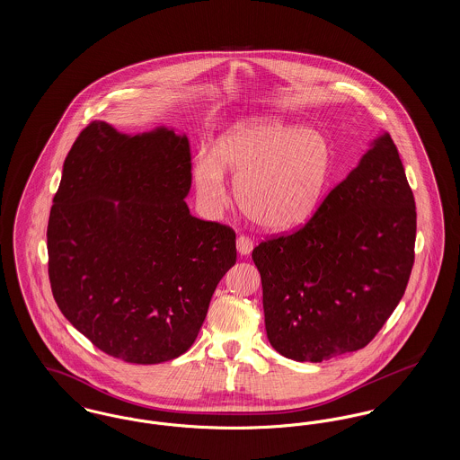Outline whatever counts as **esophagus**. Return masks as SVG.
I'll list each match as a JSON object with an SVG mask.
<instances>
[{
  "label": "esophagus",
  "mask_w": 460,
  "mask_h": 460,
  "mask_svg": "<svg viewBox=\"0 0 460 460\" xmlns=\"http://www.w3.org/2000/svg\"><path fill=\"white\" fill-rule=\"evenodd\" d=\"M236 250L240 255H250L252 250H253V241L250 240L248 236H238L236 240Z\"/></svg>",
  "instance_id": "obj_1"
}]
</instances>
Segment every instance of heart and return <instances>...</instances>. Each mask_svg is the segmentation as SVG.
<instances>
[{
	"instance_id": "obj_1",
	"label": "heart",
	"mask_w": 460,
	"mask_h": 460,
	"mask_svg": "<svg viewBox=\"0 0 460 460\" xmlns=\"http://www.w3.org/2000/svg\"><path fill=\"white\" fill-rule=\"evenodd\" d=\"M224 171L236 177L234 197L243 216L267 231L302 226L317 210L331 175V148L319 132L278 119L231 126L214 152L193 160L198 197L210 208L227 198Z\"/></svg>"
}]
</instances>
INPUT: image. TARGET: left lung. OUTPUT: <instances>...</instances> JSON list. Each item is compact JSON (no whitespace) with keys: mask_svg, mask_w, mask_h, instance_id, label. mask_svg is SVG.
<instances>
[{"mask_svg":"<svg viewBox=\"0 0 460 460\" xmlns=\"http://www.w3.org/2000/svg\"><path fill=\"white\" fill-rule=\"evenodd\" d=\"M414 244L416 201L383 132L302 229L253 248L272 349L296 362L364 349L405 293Z\"/></svg>","mask_w":460,"mask_h":460,"instance_id":"8db88e82","label":"left lung"}]
</instances>
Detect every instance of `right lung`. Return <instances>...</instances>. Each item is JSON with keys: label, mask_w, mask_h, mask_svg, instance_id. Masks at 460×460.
I'll list each match as a JSON object with an SVG mask.
<instances>
[{"label": "right lung", "mask_w": 460, "mask_h": 460, "mask_svg": "<svg viewBox=\"0 0 460 460\" xmlns=\"http://www.w3.org/2000/svg\"><path fill=\"white\" fill-rule=\"evenodd\" d=\"M184 134H124L94 120L66 155L48 222V274L66 321L131 364H160L197 340L236 263V234L184 201Z\"/></svg>", "instance_id": "obj_1"}]
</instances>
